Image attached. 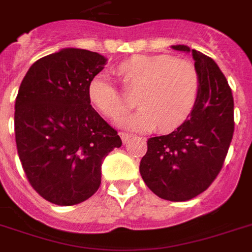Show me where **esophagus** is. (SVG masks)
<instances>
[{"instance_id":"esophagus-1","label":"esophagus","mask_w":252,"mask_h":252,"mask_svg":"<svg viewBox=\"0 0 252 252\" xmlns=\"http://www.w3.org/2000/svg\"><path fill=\"white\" fill-rule=\"evenodd\" d=\"M120 137H122V141L126 144V142L129 141V138H130V134L129 133H126V132H120Z\"/></svg>"}]
</instances>
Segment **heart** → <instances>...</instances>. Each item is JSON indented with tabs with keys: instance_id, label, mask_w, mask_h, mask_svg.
<instances>
[{
	"instance_id": "b5f03b06",
	"label": "heart",
	"mask_w": 252,
	"mask_h": 252,
	"mask_svg": "<svg viewBox=\"0 0 252 252\" xmlns=\"http://www.w3.org/2000/svg\"><path fill=\"white\" fill-rule=\"evenodd\" d=\"M126 91L136 93V112L119 118L118 124L130 130L175 128L188 118L199 94L200 78L191 61L170 55H137L119 66ZM89 98L103 115L115 119L128 110L129 102L107 73L90 81Z\"/></svg>"
}]
</instances>
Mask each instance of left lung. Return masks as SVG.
I'll return each mask as SVG.
<instances>
[{
  "instance_id": "8db88e82",
  "label": "left lung",
  "mask_w": 252,
  "mask_h": 252,
  "mask_svg": "<svg viewBox=\"0 0 252 252\" xmlns=\"http://www.w3.org/2000/svg\"><path fill=\"white\" fill-rule=\"evenodd\" d=\"M200 78L192 112L174 132L148 140L140 174L161 199L186 201L207 189L217 178L234 133V100L223 73L213 59L187 45Z\"/></svg>"
}]
</instances>
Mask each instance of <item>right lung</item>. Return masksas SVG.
Returning <instances> with one entry per match:
<instances>
[{
	"instance_id": "add662e5",
	"label": "right lung",
	"mask_w": 252,
	"mask_h": 252,
	"mask_svg": "<svg viewBox=\"0 0 252 252\" xmlns=\"http://www.w3.org/2000/svg\"><path fill=\"white\" fill-rule=\"evenodd\" d=\"M106 59L65 48L39 59L22 81L15 142L32 188L49 203L76 205L98 191L107 154L122 138L90 104L89 85Z\"/></svg>"
}]
</instances>
